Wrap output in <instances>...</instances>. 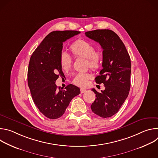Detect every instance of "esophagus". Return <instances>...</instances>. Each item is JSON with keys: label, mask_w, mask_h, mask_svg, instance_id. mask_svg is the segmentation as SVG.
<instances>
[{"label": "esophagus", "mask_w": 158, "mask_h": 158, "mask_svg": "<svg viewBox=\"0 0 158 158\" xmlns=\"http://www.w3.org/2000/svg\"><path fill=\"white\" fill-rule=\"evenodd\" d=\"M80 91H81V93H85V92L86 91V89H84V88H81Z\"/></svg>", "instance_id": "esophagus-1"}]
</instances>
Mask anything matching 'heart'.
Listing matches in <instances>:
<instances>
[{
    "label": "heart",
    "instance_id": "1",
    "mask_svg": "<svg viewBox=\"0 0 158 158\" xmlns=\"http://www.w3.org/2000/svg\"><path fill=\"white\" fill-rule=\"evenodd\" d=\"M69 50L75 58L86 59L87 66L91 69L96 71L101 67L102 52L99 50L96 51L91 42L84 39H77L71 45ZM59 64L62 70L67 72L71 67L72 59L67 54L62 52L60 56ZM91 77V76L88 73H79L75 76L73 82L79 87H85Z\"/></svg>",
    "mask_w": 158,
    "mask_h": 158
}]
</instances>
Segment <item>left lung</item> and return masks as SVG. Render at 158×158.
I'll return each mask as SVG.
<instances>
[{
    "mask_svg": "<svg viewBox=\"0 0 158 158\" xmlns=\"http://www.w3.org/2000/svg\"><path fill=\"white\" fill-rule=\"evenodd\" d=\"M85 35L101 45L103 69L95 78L96 82L104 84L105 89L98 93L91 104L94 114L101 118L111 117L118 112L128 96L131 87V59L124 43L112 31L98 29L85 32Z\"/></svg>",
    "mask_w": 158,
    "mask_h": 158,
    "instance_id": "left-lung-1",
    "label": "left lung"
}]
</instances>
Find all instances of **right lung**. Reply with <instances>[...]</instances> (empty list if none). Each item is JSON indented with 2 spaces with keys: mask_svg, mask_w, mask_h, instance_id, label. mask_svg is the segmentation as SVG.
<instances>
[{
  "mask_svg": "<svg viewBox=\"0 0 158 158\" xmlns=\"http://www.w3.org/2000/svg\"><path fill=\"white\" fill-rule=\"evenodd\" d=\"M76 31H53L42 41L31 57L27 82L36 107L46 117H61L73 98L80 94V89L69 84L57 89L56 81L63 76L59 64L63 42L79 34Z\"/></svg>",
  "mask_w": 158,
  "mask_h": 158,
  "instance_id": "add662e5",
  "label": "right lung"
}]
</instances>
